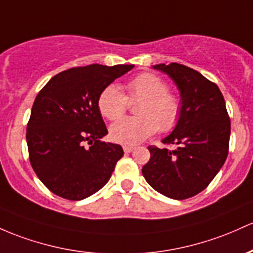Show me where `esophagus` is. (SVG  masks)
<instances>
[{
	"mask_svg": "<svg viewBox=\"0 0 253 253\" xmlns=\"http://www.w3.org/2000/svg\"><path fill=\"white\" fill-rule=\"evenodd\" d=\"M133 146H129V145H125L124 146V151L126 152V154H129V152H132L133 151Z\"/></svg>",
	"mask_w": 253,
	"mask_h": 253,
	"instance_id": "esophagus-1",
	"label": "esophagus"
}]
</instances>
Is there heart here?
<instances>
[{"label":"heart","instance_id":"b5f03b06","mask_svg":"<svg viewBox=\"0 0 253 253\" xmlns=\"http://www.w3.org/2000/svg\"><path fill=\"white\" fill-rule=\"evenodd\" d=\"M126 95L116 85H108L99 93L97 105L102 115L116 121L124 115L133 101L141 102L136 112L138 117L115 122L109 129L110 138L122 145H135L155 132H170L182 115V101L157 74L145 72L126 83ZM130 103L128 104V102Z\"/></svg>","mask_w":253,"mask_h":253}]
</instances>
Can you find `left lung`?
I'll list each match as a JSON object with an SVG mask.
<instances>
[{
	"label": "left lung",
	"mask_w": 253,
	"mask_h": 253,
	"mask_svg": "<svg viewBox=\"0 0 253 253\" xmlns=\"http://www.w3.org/2000/svg\"><path fill=\"white\" fill-rule=\"evenodd\" d=\"M154 68L175 82L182 97V115L175 129L162 140L176 149L148 146L151 156L141 173L157 192L182 201L205 190L223 166L230 119L218 86L199 72L176 62Z\"/></svg>",
	"instance_id": "8db88e82"
}]
</instances>
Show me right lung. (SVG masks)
Listing matches in <instances>:
<instances>
[{"label": "right lung", "instance_id": "obj_1", "mask_svg": "<svg viewBox=\"0 0 253 253\" xmlns=\"http://www.w3.org/2000/svg\"><path fill=\"white\" fill-rule=\"evenodd\" d=\"M132 68L97 63L69 68L38 92L27 122L29 158L54 194L82 201L109 181L124 150L102 141L108 129L97 101L104 87Z\"/></svg>", "mask_w": 253, "mask_h": 253}]
</instances>
